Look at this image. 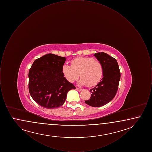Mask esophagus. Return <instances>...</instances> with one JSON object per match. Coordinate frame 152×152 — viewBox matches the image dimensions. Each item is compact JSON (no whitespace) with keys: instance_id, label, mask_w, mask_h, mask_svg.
<instances>
[{"instance_id":"1","label":"esophagus","mask_w":152,"mask_h":152,"mask_svg":"<svg viewBox=\"0 0 152 152\" xmlns=\"http://www.w3.org/2000/svg\"><path fill=\"white\" fill-rule=\"evenodd\" d=\"M76 89L77 91H79V92H80V91L82 90V89L79 88H77V87H76Z\"/></svg>"}]
</instances>
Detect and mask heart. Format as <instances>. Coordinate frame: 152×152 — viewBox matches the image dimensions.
<instances>
[{"label":"heart","instance_id":"b5f03b06","mask_svg":"<svg viewBox=\"0 0 152 152\" xmlns=\"http://www.w3.org/2000/svg\"><path fill=\"white\" fill-rule=\"evenodd\" d=\"M71 66L64 64L62 73L67 81L74 82L80 76L79 84L93 87L101 80L103 75V66L101 62L91 57H79L73 59Z\"/></svg>","mask_w":152,"mask_h":152}]
</instances>
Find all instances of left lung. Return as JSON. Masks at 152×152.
I'll return each instance as SVG.
<instances>
[{"label": "left lung", "mask_w": 152, "mask_h": 152, "mask_svg": "<svg viewBox=\"0 0 152 152\" xmlns=\"http://www.w3.org/2000/svg\"><path fill=\"white\" fill-rule=\"evenodd\" d=\"M94 56L103 66L102 78L96 87L91 89V97L85 102L93 107H100L107 104L115 97L121 75L115 58L104 52L94 53Z\"/></svg>", "instance_id": "8db88e82"}]
</instances>
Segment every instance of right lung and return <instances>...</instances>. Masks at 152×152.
<instances>
[{"instance_id":"right-lung-1","label":"right lung","mask_w":152,"mask_h":152,"mask_svg":"<svg viewBox=\"0 0 152 152\" xmlns=\"http://www.w3.org/2000/svg\"><path fill=\"white\" fill-rule=\"evenodd\" d=\"M66 58L49 53L36 59L28 73V88L33 100L41 107L56 108L65 102L69 91L75 89L62 73Z\"/></svg>"}]
</instances>
